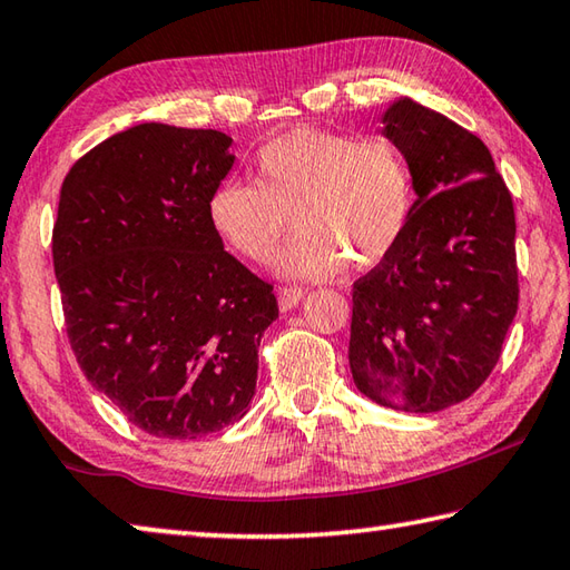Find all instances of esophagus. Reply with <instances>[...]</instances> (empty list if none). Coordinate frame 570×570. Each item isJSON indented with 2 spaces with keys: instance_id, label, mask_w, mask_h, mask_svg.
Segmentation results:
<instances>
[{
  "instance_id": "obj_1",
  "label": "esophagus",
  "mask_w": 570,
  "mask_h": 570,
  "mask_svg": "<svg viewBox=\"0 0 570 570\" xmlns=\"http://www.w3.org/2000/svg\"><path fill=\"white\" fill-rule=\"evenodd\" d=\"M304 294H306L304 286H282V288H278V306H282V312L294 308L298 302H302Z\"/></svg>"
}]
</instances>
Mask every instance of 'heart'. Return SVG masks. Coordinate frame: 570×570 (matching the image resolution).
Returning a JSON list of instances; mask_svg holds the SVG:
<instances>
[{
  "label": "heart",
  "instance_id": "1",
  "mask_svg": "<svg viewBox=\"0 0 570 570\" xmlns=\"http://www.w3.org/2000/svg\"><path fill=\"white\" fill-rule=\"evenodd\" d=\"M413 169L396 139L292 129L258 149L254 184H222L206 214L216 236L246 262L278 254L284 276L318 278L348 264L374 268L393 252L413 212Z\"/></svg>",
  "mask_w": 570,
  "mask_h": 570
}]
</instances>
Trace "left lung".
<instances>
[{"label":"left lung","mask_w":570,"mask_h":570,"mask_svg":"<svg viewBox=\"0 0 570 570\" xmlns=\"http://www.w3.org/2000/svg\"><path fill=\"white\" fill-rule=\"evenodd\" d=\"M419 199L393 252L354 282L348 364L381 406L461 403L499 364L519 308L509 186L475 134L401 99L384 114Z\"/></svg>","instance_id":"8db88e82"}]
</instances>
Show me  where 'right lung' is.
Listing matches in <instances>:
<instances>
[{"mask_svg":"<svg viewBox=\"0 0 570 570\" xmlns=\"http://www.w3.org/2000/svg\"><path fill=\"white\" fill-rule=\"evenodd\" d=\"M232 137L137 124L61 184L51 256L71 351L91 386L157 439L239 421L256 391L274 286L209 224Z\"/></svg>","mask_w":570,"mask_h":570,"instance_id":"add662e5","label":"right lung"}]
</instances>
